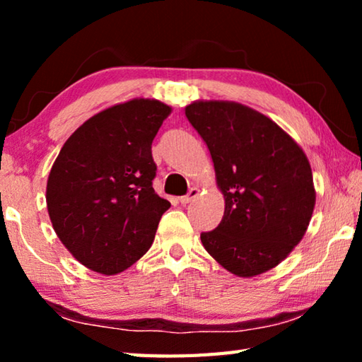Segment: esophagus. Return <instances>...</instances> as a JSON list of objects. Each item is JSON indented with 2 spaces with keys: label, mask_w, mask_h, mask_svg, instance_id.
Wrapping results in <instances>:
<instances>
[{
  "label": "esophagus",
  "mask_w": 362,
  "mask_h": 362,
  "mask_svg": "<svg viewBox=\"0 0 362 362\" xmlns=\"http://www.w3.org/2000/svg\"><path fill=\"white\" fill-rule=\"evenodd\" d=\"M198 194H199V189L198 188H192L188 192V194H185V196H182L180 198V203L185 206V204H188V203H192V201H194L196 198H198Z\"/></svg>",
  "instance_id": "1"
}]
</instances>
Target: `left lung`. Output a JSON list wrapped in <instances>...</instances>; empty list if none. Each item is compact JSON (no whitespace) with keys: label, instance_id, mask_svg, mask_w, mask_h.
<instances>
[{"label":"left lung","instance_id":"left-lung-1","mask_svg":"<svg viewBox=\"0 0 362 362\" xmlns=\"http://www.w3.org/2000/svg\"><path fill=\"white\" fill-rule=\"evenodd\" d=\"M185 115L211 151L225 198L222 222L201 233L204 249L240 278L279 265L313 216L308 158L276 122L238 102L196 100Z\"/></svg>","mask_w":362,"mask_h":362}]
</instances>
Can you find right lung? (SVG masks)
<instances>
[{"label":"right lung","mask_w":362,"mask_h":362,"mask_svg":"<svg viewBox=\"0 0 362 362\" xmlns=\"http://www.w3.org/2000/svg\"><path fill=\"white\" fill-rule=\"evenodd\" d=\"M170 112L155 99L110 107L83 122L54 161L46 187L49 218L86 268L118 274L153 244L170 203L151 185V142Z\"/></svg>","instance_id":"obj_1"}]
</instances>
